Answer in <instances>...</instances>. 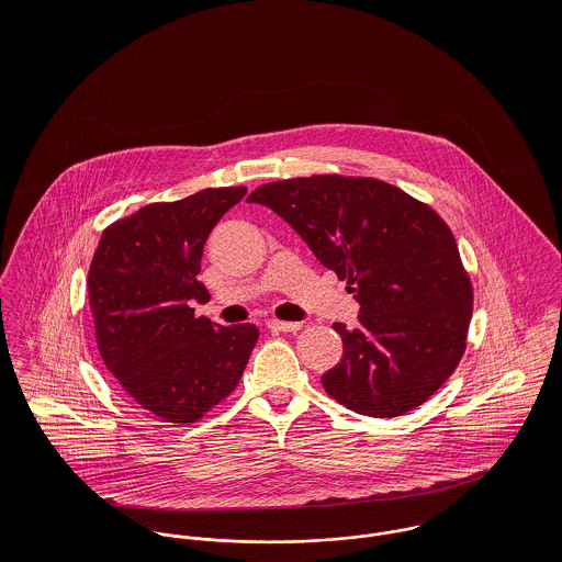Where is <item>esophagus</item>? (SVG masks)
<instances>
[{"mask_svg": "<svg viewBox=\"0 0 562 562\" xmlns=\"http://www.w3.org/2000/svg\"><path fill=\"white\" fill-rule=\"evenodd\" d=\"M266 326H268L270 330H277V333H296V330L303 328L301 322L277 321V318L266 322Z\"/></svg>", "mask_w": 562, "mask_h": 562, "instance_id": "esophagus-1", "label": "esophagus"}]
</instances>
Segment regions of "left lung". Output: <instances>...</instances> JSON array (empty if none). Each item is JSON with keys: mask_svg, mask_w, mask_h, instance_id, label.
<instances>
[{"mask_svg": "<svg viewBox=\"0 0 562 562\" xmlns=\"http://www.w3.org/2000/svg\"><path fill=\"white\" fill-rule=\"evenodd\" d=\"M288 221L322 266L361 305L341 322V361L324 392L350 411L396 417L428 401L457 370L474 312V288L446 221L374 177L312 175L250 192Z\"/></svg>", "mask_w": 562, "mask_h": 562, "instance_id": "left-lung-1", "label": "left lung"}]
</instances>
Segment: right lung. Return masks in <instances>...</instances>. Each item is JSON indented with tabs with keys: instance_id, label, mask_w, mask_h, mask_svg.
Returning <instances> with one entry per match:
<instances>
[{
	"instance_id": "right-lung-1",
	"label": "right lung",
	"mask_w": 562,
	"mask_h": 562,
	"mask_svg": "<svg viewBox=\"0 0 562 562\" xmlns=\"http://www.w3.org/2000/svg\"><path fill=\"white\" fill-rule=\"evenodd\" d=\"M246 194L207 188L149 203L103 229L88 270V301L101 361L140 408L192 424L240 383L255 324L221 326L194 316L207 296L196 279L207 236Z\"/></svg>"
}]
</instances>
